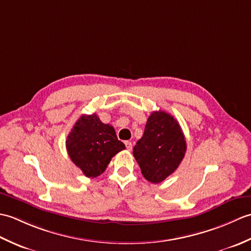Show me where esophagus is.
Here are the masks:
<instances>
[{"label": "esophagus", "mask_w": 251, "mask_h": 251, "mask_svg": "<svg viewBox=\"0 0 251 251\" xmlns=\"http://www.w3.org/2000/svg\"><path fill=\"white\" fill-rule=\"evenodd\" d=\"M125 146H126V148H127V150H128V151H131L132 145H131V142H130V141H125Z\"/></svg>", "instance_id": "obj_1"}]
</instances>
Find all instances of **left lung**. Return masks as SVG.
<instances>
[{"mask_svg":"<svg viewBox=\"0 0 251 251\" xmlns=\"http://www.w3.org/2000/svg\"><path fill=\"white\" fill-rule=\"evenodd\" d=\"M185 151V138L177 120L164 111H154L132 153L143 177L159 183L179 167Z\"/></svg>","mask_w":251,"mask_h":251,"instance_id":"left-lung-1","label":"left lung"}]
</instances>
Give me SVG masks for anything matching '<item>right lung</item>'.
<instances>
[{"label": "right lung", "instance_id": "obj_1", "mask_svg": "<svg viewBox=\"0 0 251 251\" xmlns=\"http://www.w3.org/2000/svg\"><path fill=\"white\" fill-rule=\"evenodd\" d=\"M66 147L71 161L88 178L100 176L111 158L125 149L113 126L103 124L96 113L79 117L68 135Z\"/></svg>", "mask_w": 251, "mask_h": 251}]
</instances>
